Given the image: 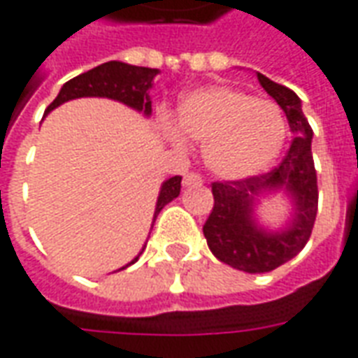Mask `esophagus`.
<instances>
[{
    "instance_id": "34e87169",
    "label": "esophagus",
    "mask_w": 358,
    "mask_h": 358,
    "mask_svg": "<svg viewBox=\"0 0 358 358\" xmlns=\"http://www.w3.org/2000/svg\"><path fill=\"white\" fill-rule=\"evenodd\" d=\"M203 184V178L199 174H195V172H189L184 176V186L189 187V186H201Z\"/></svg>"
}]
</instances>
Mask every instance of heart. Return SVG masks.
<instances>
[{"mask_svg":"<svg viewBox=\"0 0 358 358\" xmlns=\"http://www.w3.org/2000/svg\"><path fill=\"white\" fill-rule=\"evenodd\" d=\"M174 124L163 128L166 140L174 145H182L184 138L203 143V163L224 180H245L266 171L287 134L276 103L230 86L189 92L180 101Z\"/></svg>","mask_w":358,"mask_h":358,"instance_id":"obj_1","label":"heart"}]
</instances>
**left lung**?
<instances>
[{"mask_svg":"<svg viewBox=\"0 0 358 358\" xmlns=\"http://www.w3.org/2000/svg\"><path fill=\"white\" fill-rule=\"evenodd\" d=\"M257 78L285 113L295 134L292 148L284 161L266 174L236 182H215V207L203 226L213 255L249 274L270 272L292 261L307 245L318 210L316 171L310 151L313 130L303 115L299 95L261 73H257ZM274 193H284L292 205L288 222L278 231L263 227L256 218L260 199Z\"/></svg>","mask_w":358,"mask_h":358,"instance_id":"1","label":"left lung"}]
</instances>
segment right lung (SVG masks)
Instances as JSON below:
<instances>
[{
	"instance_id": "add662e5",
	"label": "right lung",
	"mask_w": 358,
	"mask_h": 358,
	"mask_svg": "<svg viewBox=\"0 0 358 358\" xmlns=\"http://www.w3.org/2000/svg\"><path fill=\"white\" fill-rule=\"evenodd\" d=\"M159 73H161L159 69L128 65V63H122V61L103 63V65L95 66L88 73L78 74L73 80L65 82L57 97L53 99V103L48 107L45 113L57 109L59 105L71 101V99H78V97H107V99L124 103L130 109L141 113L143 117H151L149 90L153 88V80H155V76ZM180 182H182V176H172V178L164 180L161 184L155 213H153V222L157 220V215L163 210L164 205L171 203L172 199H176L180 195V187H182ZM143 249H145V245L141 248L140 253L134 257L130 263L118 270H124L130 264L136 263L143 253Z\"/></svg>"
}]
</instances>
